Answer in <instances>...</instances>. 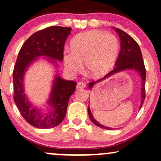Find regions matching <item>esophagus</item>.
I'll use <instances>...</instances> for the list:
<instances>
[{"label": "esophagus", "mask_w": 161, "mask_h": 161, "mask_svg": "<svg viewBox=\"0 0 161 161\" xmlns=\"http://www.w3.org/2000/svg\"><path fill=\"white\" fill-rule=\"evenodd\" d=\"M86 87V83L84 82V81H80V82L77 83V85H76V87L78 89H80V88H84Z\"/></svg>", "instance_id": "esophagus-1"}]
</instances>
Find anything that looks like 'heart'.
I'll list each match as a JSON object with an SVG mask.
<instances>
[{
	"label": "heart",
	"instance_id": "obj_1",
	"mask_svg": "<svg viewBox=\"0 0 161 161\" xmlns=\"http://www.w3.org/2000/svg\"><path fill=\"white\" fill-rule=\"evenodd\" d=\"M119 43L112 33L98 30L88 31L73 38L71 49L63 53V63L70 71H78L85 61L88 73L101 77L110 71L119 53Z\"/></svg>",
	"mask_w": 161,
	"mask_h": 161
}]
</instances>
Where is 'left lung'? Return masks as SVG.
<instances>
[{
	"label": "left lung",
	"instance_id": "8db88e82",
	"mask_svg": "<svg viewBox=\"0 0 161 161\" xmlns=\"http://www.w3.org/2000/svg\"><path fill=\"white\" fill-rule=\"evenodd\" d=\"M116 32L118 33L119 37L120 38V51H119L118 58L117 59L116 63L114 65V69L110 71L109 73L104 76V77L96 81H92L89 83L90 89L93 87L95 84L109 77L112 74H116L117 72L124 71L128 69H133L136 71L139 74L142 79V101L140 105L139 109L142 108V104L145 98V79H146V69L144 66V63L142 58V52L140 47L137 42L129 36L128 33L124 32L123 31L119 28H115ZM88 114H89L90 119L95 125L100 127L103 129H108L112 130V128H108L103 125H101L94 119L92 116L90 108H87Z\"/></svg>",
	"mask_w": 161,
	"mask_h": 161
}]
</instances>
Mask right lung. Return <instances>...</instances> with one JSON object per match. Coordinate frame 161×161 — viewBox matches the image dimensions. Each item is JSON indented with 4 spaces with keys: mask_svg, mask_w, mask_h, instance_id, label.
I'll return each mask as SVG.
<instances>
[{
    "mask_svg": "<svg viewBox=\"0 0 161 161\" xmlns=\"http://www.w3.org/2000/svg\"><path fill=\"white\" fill-rule=\"evenodd\" d=\"M71 31V28L60 26H51L38 31L26 40L18 54L13 71L14 100L23 118L37 128H52L62 123L66 114L70 96L75 91L76 83L56 76L48 101L52 109L44 114L33 106L25 94V72L40 56L63 61L64 44ZM53 63L58 65L55 61Z\"/></svg>",
    "mask_w": 161,
    "mask_h": 161,
    "instance_id": "obj_1",
    "label": "right lung"
}]
</instances>
